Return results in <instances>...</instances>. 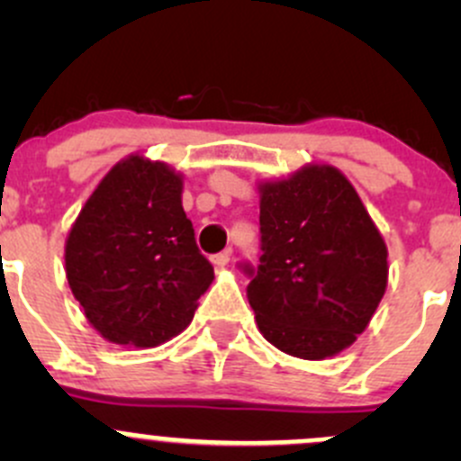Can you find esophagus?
<instances>
[{
    "mask_svg": "<svg viewBox=\"0 0 461 461\" xmlns=\"http://www.w3.org/2000/svg\"><path fill=\"white\" fill-rule=\"evenodd\" d=\"M230 257H231V249H227V252H221V254H213L212 263L216 265V267H225V265L230 263Z\"/></svg>",
    "mask_w": 461,
    "mask_h": 461,
    "instance_id": "esophagus-1",
    "label": "esophagus"
}]
</instances>
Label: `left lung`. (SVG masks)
Wrapping results in <instances>:
<instances>
[{
  "mask_svg": "<svg viewBox=\"0 0 461 461\" xmlns=\"http://www.w3.org/2000/svg\"><path fill=\"white\" fill-rule=\"evenodd\" d=\"M260 265L248 285L260 334L321 361L368 328L388 285V248L350 180L310 162L258 183Z\"/></svg>",
  "mask_w": 461,
  "mask_h": 461,
  "instance_id": "obj_1",
  "label": "left lung"
}]
</instances>
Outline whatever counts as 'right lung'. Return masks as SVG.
<instances>
[{
	"label": "right lung",
	"mask_w": 461,
	"mask_h": 461,
	"mask_svg": "<svg viewBox=\"0 0 461 461\" xmlns=\"http://www.w3.org/2000/svg\"><path fill=\"white\" fill-rule=\"evenodd\" d=\"M64 269L106 341L156 348L183 332L213 281L183 209V174L142 153L115 162L71 225Z\"/></svg>",
	"instance_id": "obj_1"
}]
</instances>
